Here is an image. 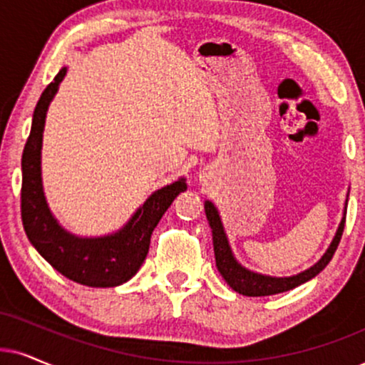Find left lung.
Here are the masks:
<instances>
[{"mask_svg":"<svg viewBox=\"0 0 365 365\" xmlns=\"http://www.w3.org/2000/svg\"><path fill=\"white\" fill-rule=\"evenodd\" d=\"M205 214L212 229V237H214L217 269H219V273L222 274V278L227 281V284L234 289V292L246 294V297H269V294L283 293L288 292V289L297 288L299 284L307 283L308 279L315 278L322 269H325V266L329 264L331 257H334L336 247H339L340 239H342L345 225L344 215L342 222L339 225V230H336L330 247L327 249V252L322 256V259L318 261L315 266H312L310 269L303 271V273H299L297 276H292V278H271V276L251 273V271H247L246 267H242L236 259H234L232 252H230L227 237H225L222 222H220L219 212H217L212 202H205ZM345 214H347V207H345Z\"/></svg>","mask_w":365,"mask_h":365,"instance_id":"left-lung-1","label":"left lung"}]
</instances>
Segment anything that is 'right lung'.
<instances>
[{"label":"right lung","mask_w":365,"mask_h":365,"mask_svg":"<svg viewBox=\"0 0 365 365\" xmlns=\"http://www.w3.org/2000/svg\"><path fill=\"white\" fill-rule=\"evenodd\" d=\"M60 68L53 82L45 87L34 110L31 131L21 155V220L34 247L52 267L76 283L92 288H110L126 283L138 273L150 249L156 224L180 192L185 180L160 188L138 209L133 219L113 236L81 239L68 234L50 214L40 177V150L45 114L50 101L66 76Z\"/></svg>","instance_id":"obj_1"}]
</instances>
